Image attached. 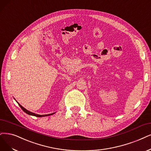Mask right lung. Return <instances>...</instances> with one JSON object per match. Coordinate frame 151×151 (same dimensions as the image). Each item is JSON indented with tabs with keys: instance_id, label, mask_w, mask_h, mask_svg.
I'll list each match as a JSON object with an SVG mask.
<instances>
[{
	"instance_id": "right-lung-1",
	"label": "right lung",
	"mask_w": 151,
	"mask_h": 151,
	"mask_svg": "<svg viewBox=\"0 0 151 151\" xmlns=\"http://www.w3.org/2000/svg\"><path fill=\"white\" fill-rule=\"evenodd\" d=\"M15 99V98H14ZM17 103H18V104L20 106V107L22 108V109L23 110L24 112L25 113H27V114H29V115H31V116H36V117H38V118H42V117H44V116H50V115H52V114H53L54 113H51V114H45V115H40V114H35V113H32V112H30V111H28L27 109H26L25 108H24L23 106H22L17 102Z\"/></svg>"
}]
</instances>
